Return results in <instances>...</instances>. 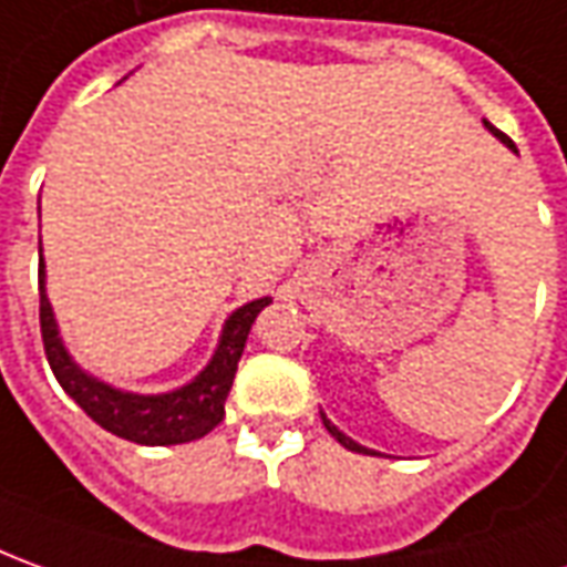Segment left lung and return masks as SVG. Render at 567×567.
<instances>
[{"instance_id": "obj_1", "label": "left lung", "mask_w": 567, "mask_h": 567, "mask_svg": "<svg viewBox=\"0 0 567 567\" xmlns=\"http://www.w3.org/2000/svg\"><path fill=\"white\" fill-rule=\"evenodd\" d=\"M485 126L491 128V132H494V135H497L499 142H503V144H506V147H509V151H515L513 138H506V135H503V132H499V128L491 126V123H487V120H485ZM515 154H518V151H515ZM321 420H323V425H327V432H330V435H333V439L339 441V444H342V447H349V451H354V454H373V451H370V447H361V444H358V441H351L349 435H346V432H339V429H336V425L330 423V420H327V413H321Z\"/></svg>"}]
</instances>
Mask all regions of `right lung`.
<instances>
[{
  "mask_svg": "<svg viewBox=\"0 0 567 567\" xmlns=\"http://www.w3.org/2000/svg\"><path fill=\"white\" fill-rule=\"evenodd\" d=\"M271 299L265 296V299L246 302L244 308L234 311L231 318L225 321V330H221L213 361L203 367L200 377H194L187 385L175 389V392H166V395H135V392H120V389H113L107 382L89 377L70 358L61 336H58L52 302L45 296V265H39V327H42V346H45V358H49L52 373L61 382V389L101 429H107V432L120 435V439L135 441V444H151V447L203 439L206 432H213L221 423L225 398L231 392L234 373H237V361L244 354L249 327H252V321L259 318V311Z\"/></svg>",
  "mask_w": 567,
  "mask_h": 567,
  "instance_id": "obj_1",
  "label": "right lung"
}]
</instances>
